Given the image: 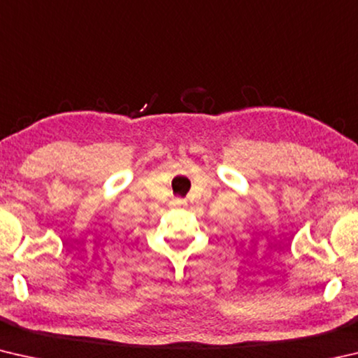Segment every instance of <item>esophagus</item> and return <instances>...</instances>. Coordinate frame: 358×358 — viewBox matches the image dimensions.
<instances>
[{
  "label": "esophagus",
  "mask_w": 358,
  "mask_h": 358,
  "mask_svg": "<svg viewBox=\"0 0 358 358\" xmlns=\"http://www.w3.org/2000/svg\"><path fill=\"white\" fill-rule=\"evenodd\" d=\"M180 202H181V201H180Z\"/></svg>",
  "instance_id": "1"
}]
</instances>
